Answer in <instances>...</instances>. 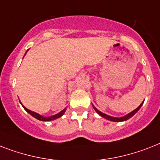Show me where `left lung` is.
Returning a JSON list of instances; mask_svg holds the SVG:
<instances>
[{
	"mask_svg": "<svg viewBox=\"0 0 160 160\" xmlns=\"http://www.w3.org/2000/svg\"><path fill=\"white\" fill-rule=\"evenodd\" d=\"M143 102H142L141 103V105L139 106L137 108H136L135 110H133L132 112H129L128 114H127V115H125V116H123V117H121V118H115V117H112V116H109V115H107V114H105L103 113V112H100L99 110H98L97 108H96L94 106H93V109L95 110L96 112L99 115V116H101L102 118H105V119H107V120H109V121H112V122H124V121H127L128 120L129 118H131L132 117H133L135 115V114L137 112L139 111V109L141 108V106H142V104H143Z\"/></svg>",
	"mask_w": 160,
	"mask_h": 160,
	"instance_id": "1",
	"label": "left lung"
}]
</instances>
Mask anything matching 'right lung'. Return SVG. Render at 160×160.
Wrapping results in <instances>:
<instances>
[{
  "instance_id": "1",
  "label": "right lung",
  "mask_w": 160,
  "mask_h": 160,
  "mask_svg": "<svg viewBox=\"0 0 160 160\" xmlns=\"http://www.w3.org/2000/svg\"><path fill=\"white\" fill-rule=\"evenodd\" d=\"M25 52V54H26ZM24 54V55H25ZM20 102V101H19ZM20 103H21V102H20ZM21 105L23 106V108H24V109H25V111L27 112H28V113L30 114L31 116H33V118H35L36 119H38V120H39V121H42V122H49V121H52V120H55V119H57V118H61V117L63 115V114L65 113V112H66V110H67V108H64L63 110H62V111L60 112H58V113L55 114V115H53V116H50V117H43L42 116V115H40V114L37 113V112H33V111H31V110L28 109V108H26L25 107H24V105L22 104Z\"/></svg>"
}]
</instances>
